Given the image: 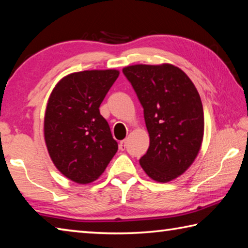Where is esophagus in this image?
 <instances>
[{
  "mask_svg": "<svg viewBox=\"0 0 248 248\" xmlns=\"http://www.w3.org/2000/svg\"><path fill=\"white\" fill-rule=\"evenodd\" d=\"M125 140H123V141H120V143H119V148L121 151H124L125 150Z\"/></svg>",
  "mask_w": 248,
  "mask_h": 248,
  "instance_id": "esophagus-1",
  "label": "esophagus"
}]
</instances>
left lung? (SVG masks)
I'll return each instance as SVG.
<instances>
[{
  "mask_svg": "<svg viewBox=\"0 0 248 248\" xmlns=\"http://www.w3.org/2000/svg\"><path fill=\"white\" fill-rule=\"evenodd\" d=\"M144 108L150 147L140 165L151 179L169 182L195 160L204 137L201 96L186 74L171 64L123 69Z\"/></svg>",
  "mask_w": 248,
  "mask_h": 248,
  "instance_id": "obj_1",
  "label": "left lung"
}]
</instances>
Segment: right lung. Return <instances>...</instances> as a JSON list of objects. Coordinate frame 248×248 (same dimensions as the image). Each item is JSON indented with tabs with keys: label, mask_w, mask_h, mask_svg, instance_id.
Instances as JSON below:
<instances>
[{
	"label": "right lung",
	"mask_w": 248,
	"mask_h": 248,
	"mask_svg": "<svg viewBox=\"0 0 248 248\" xmlns=\"http://www.w3.org/2000/svg\"><path fill=\"white\" fill-rule=\"evenodd\" d=\"M119 70H84L65 76L48 97L44 140L55 167L71 181L88 184L104 172L118 150L100 105Z\"/></svg>",
	"instance_id": "right-lung-1"
}]
</instances>
